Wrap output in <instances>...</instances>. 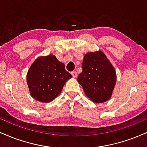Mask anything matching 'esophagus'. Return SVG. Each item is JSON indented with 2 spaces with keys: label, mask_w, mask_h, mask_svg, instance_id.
I'll list each match as a JSON object with an SVG mask.
<instances>
[{
  "label": "esophagus",
  "mask_w": 147,
  "mask_h": 147,
  "mask_svg": "<svg viewBox=\"0 0 147 147\" xmlns=\"http://www.w3.org/2000/svg\"><path fill=\"white\" fill-rule=\"evenodd\" d=\"M71 74H72V75L73 76V77H77V72L76 71H72L71 72Z\"/></svg>",
  "instance_id": "34e87169"
}]
</instances>
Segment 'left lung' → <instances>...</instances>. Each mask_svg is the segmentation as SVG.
Returning <instances> with one entry per match:
<instances>
[{
    "mask_svg": "<svg viewBox=\"0 0 147 147\" xmlns=\"http://www.w3.org/2000/svg\"><path fill=\"white\" fill-rule=\"evenodd\" d=\"M114 67L101 50L84 55L82 72L77 81L83 87L86 95L95 103H103L112 95L116 84Z\"/></svg>",
    "mask_w": 147,
    "mask_h": 147,
    "instance_id": "8db88e82",
    "label": "left lung"
}]
</instances>
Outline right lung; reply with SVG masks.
Returning a JSON list of instances; mask_svg holds the SVG:
<instances>
[{
  "label": "right lung",
  "instance_id": "add662e5",
  "mask_svg": "<svg viewBox=\"0 0 147 147\" xmlns=\"http://www.w3.org/2000/svg\"><path fill=\"white\" fill-rule=\"evenodd\" d=\"M72 75L55 55L40 57L32 64L27 74L30 95L41 102H50L61 92Z\"/></svg>",
  "mask_w": 147,
  "mask_h": 147
}]
</instances>
